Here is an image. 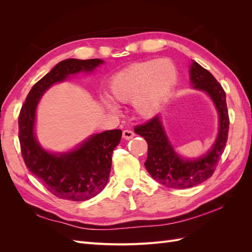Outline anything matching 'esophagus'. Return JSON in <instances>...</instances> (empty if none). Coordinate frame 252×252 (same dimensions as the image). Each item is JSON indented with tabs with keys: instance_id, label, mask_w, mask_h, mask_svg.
I'll use <instances>...</instances> for the list:
<instances>
[{
	"instance_id": "34e87169",
	"label": "esophagus",
	"mask_w": 252,
	"mask_h": 252,
	"mask_svg": "<svg viewBox=\"0 0 252 252\" xmlns=\"http://www.w3.org/2000/svg\"><path fill=\"white\" fill-rule=\"evenodd\" d=\"M134 136V132L133 131H131V130H124L123 131V138L125 139V140H130V139H132Z\"/></svg>"
}]
</instances>
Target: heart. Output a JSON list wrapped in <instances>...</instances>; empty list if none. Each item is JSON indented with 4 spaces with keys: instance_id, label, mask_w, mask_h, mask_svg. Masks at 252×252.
<instances>
[{
    "instance_id": "heart-1",
    "label": "heart",
    "mask_w": 252,
    "mask_h": 252,
    "mask_svg": "<svg viewBox=\"0 0 252 252\" xmlns=\"http://www.w3.org/2000/svg\"><path fill=\"white\" fill-rule=\"evenodd\" d=\"M178 72L169 60H150L136 63L116 73L109 83V93L121 103L133 102L135 112L144 119L154 117L177 83ZM106 107L117 111L111 101Z\"/></svg>"
}]
</instances>
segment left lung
<instances>
[{"mask_svg": "<svg viewBox=\"0 0 252 252\" xmlns=\"http://www.w3.org/2000/svg\"><path fill=\"white\" fill-rule=\"evenodd\" d=\"M189 73L193 88L207 94L219 113V133L207 154L193 159H184L178 156L167 138L158 116L134 128V132L142 135L148 144V155L145 162L147 171L152 179L169 188H189L208 180L224 152L229 130V116L223 87L207 69L193 60L190 64Z\"/></svg>", "mask_w": 252, "mask_h": 252, "instance_id": "left-lung-1", "label": "left lung"}]
</instances>
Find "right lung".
I'll return each instance as SVG.
<instances>
[{"label":"right lung","instance_id":"add662e5","mask_svg":"<svg viewBox=\"0 0 252 252\" xmlns=\"http://www.w3.org/2000/svg\"><path fill=\"white\" fill-rule=\"evenodd\" d=\"M103 63L100 59L62 61L34 84L20 111L19 140L25 165L49 192L60 199L86 201L102 191L109 179L112 151L121 141L122 130L94 134L72 151L51 154L43 149L35 138L36 106L55 83L81 71L91 72Z\"/></svg>","mask_w":252,"mask_h":252}]
</instances>
